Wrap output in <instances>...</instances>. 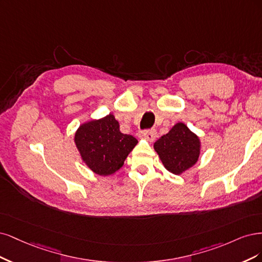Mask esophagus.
Masks as SVG:
<instances>
[{"label":"esophagus","mask_w":262,"mask_h":262,"mask_svg":"<svg viewBox=\"0 0 262 262\" xmlns=\"http://www.w3.org/2000/svg\"><path fill=\"white\" fill-rule=\"evenodd\" d=\"M140 137L146 139L148 141H154L157 137V130L156 129H147V130H143L140 134Z\"/></svg>","instance_id":"obj_1"}]
</instances>
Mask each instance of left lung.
<instances>
[{"label": "left lung", "instance_id": "1", "mask_svg": "<svg viewBox=\"0 0 262 262\" xmlns=\"http://www.w3.org/2000/svg\"><path fill=\"white\" fill-rule=\"evenodd\" d=\"M154 148L166 170L180 175L198 161L200 140L184 123H177L155 142Z\"/></svg>", "mask_w": 262, "mask_h": 262}]
</instances>
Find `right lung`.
I'll list each match as a JSON object with an SVG mask.
<instances>
[{"label":"right lung","instance_id":"obj_1","mask_svg":"<svg viewBox=\"0 0 262 262\" xmlns=\"http://www.w3.org/2000/svg\"><path fill=\"white\" fill-rule=\"evenodd\" d=\"M74 140L82 161L101 176L119 171L138 142L132 135L121 133L113 114L81 124Z\"/></svg>","mask_w":262,"mask_h":262}]
</instances>
